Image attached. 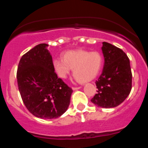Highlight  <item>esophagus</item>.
Segmentation results:
<instances>
[{
  "instance_id": "obj_1",
  "label": "esophagus",
  "mask_w": 148,
  "mask_h": 148,
  "mask_svg": "<svg viewBox=\"0 0 148 148\" xmlns=\"http://www.w3.org/2000/svg\"><path fill=\"white\" fill-rule=\"evenodd\" d=\"M72 89H73V90H79V89H81V87H72Z\"/></svg>"
}]
</instances>
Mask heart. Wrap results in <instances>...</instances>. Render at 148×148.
<instances>
[{
  "mask_svg": "<svg viewBox=\"0 0 148 148\" xmlns=\"http://www.w3.org/2000/svg\"><path fill=\"white\" fill-rule=\"evenodd\" d=\"M102 65V57L98 52L83 49L67 51L63 55V59L53 61V66L61 78H66L71 69L73 75L81 83H86L97 76Z\"/></svg>",
  "mask_w": 148,
  "mask_h": 148,
  "instance_id": "obj_1",
  "label": "heart"
}]
</instances>
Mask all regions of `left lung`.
Instances as JSON below:
<instances>
[{
    "mask_svg": "<svg viewBox=\"0 0 148 148\" xmlns=\"http://www.w3.org/2000/svg\"><path fill=\"white\" fill-rule=\"evenodd\" d=\"M101 47L104 58L102 73L95 82L97 93L91 101L98 107H117L127 99L132 88L130 60L123 50L108 42Z\"/></svg>",
    "mask_w": 148,
    "mask_h": 148,
    "instance_id": "1",
    "label": "left lung"
}]
</instances>
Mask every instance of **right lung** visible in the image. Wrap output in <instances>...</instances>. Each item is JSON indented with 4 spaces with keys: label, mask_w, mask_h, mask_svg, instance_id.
<instances>
[{
    "label": "right lung",
    "mask_w": 148,
    "mask_h": 148,
    "mask_svg": "<svg viewBox=\"0 0 148 148\" xmlns=\"http://www.w3.org/2000/svg\"><path fill=\"white\" fill-rule=\"evenodd\" d=\"M48 44H40L21 58L17 81L21 96L38 118L56 119L66 112L73 90L55 73Z\"/></svg>",
    "instance_id": "1"
}]
</instances>
